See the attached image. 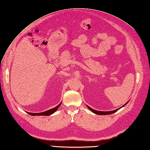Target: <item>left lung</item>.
<instances>
[{
    "mask_svg": "<svg viewBox=\"0 0 150 150\" xmlns=\"http://www.w3.org/2000/svg\"><path fill=\"white\" fill-rule=\"evenodd\" d=\"M128 102H127L125 104H124V106H122V107H123V106H125L126 104L128 103ZM88 106V108L89 109V110L91 111L92 112H93L94 113H95V114H97V115H110V114H112V113H114V112H116L117 111H118L121 108H119V109H117V110H114V111H96V110H93V109H92V108H91L90 107H89L88 106ZM121 107V108H122Z\"/></svg>",
    "mask_w": 150,
    "mask_h": 150,
    "instance_id": "8db88e82",
    "label": "left lung"
}]
</instances>
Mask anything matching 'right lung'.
Instances as JSON below:
<instances>
[{"label": "right lung", "mask_w": 150, "mask_h": 150, "mask_svg": "<svg viewBox=\"0 0 150 150\" xmlns=\"http://www.w3.org/2000/svg\"><path fill=\"white\" fill-rule=\"evenodd\" d=\"M61 103L58 104V105L54 108L52 109H51V110H47L46 111H44V112H40V113H33V112H28V113L29 115H31V116H49V115H51V114H52V113H54L55 111H56V110L58 109V108L60 106Z\"/></svg>", "instance_id": "add662e5"}]
</instances>
